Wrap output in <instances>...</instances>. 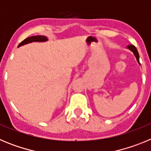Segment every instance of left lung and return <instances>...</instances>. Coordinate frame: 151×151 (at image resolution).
Wrapping results in <instances>:
<instances>
[{"instance_id": "8db88e82", "label": "left lung", "mask_w": 151, "mask_h": 151, "mask_svg": "<svg viewBox=\"0 0 151 151\" xmlns=\"http://www.w3.org/2000/svg\"><path fill=\"white\" fill-rule=\"evenodd\" d=\"M127 48L129 49V50H130L132 52H133V54H134V55L136 57V60H137L138 63L141 65V63H140L139 62V54H138V50H137V49H136L135 47H134V45H129V46H127Z\"/></svg>"}]
</instances>
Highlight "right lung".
I'll use <instances>...</instances> for the list:
<instances>
[{"mask_svg": "<svg viewBox=\"0 0 151 151\" xmlns=\"http://www.w3.org/2000/svg\"><path fill=\"white\" fill-rule=\"evenodd\" d=\"M48 40V38H47L46 36L44 35H36V36H32V37H29V38H26V39L22 41L18 47L22 46L24 45H27L29 43H32V42H45Z\"/></svg>", "mask_w": 151, "mask_h": 151, "instance_id": "obj_1", "label": "right lung"}]
</instances>
